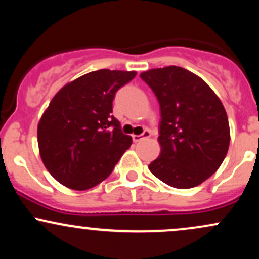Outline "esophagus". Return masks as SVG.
Wrapping results in <instances>:
<instances>
[{
    "instance_id": "34e87169",
    "label": "esophagus",
    "mask_w": 259,
    "mask_h": 259,
    "mask_svg": "<svg viewBox=\"0 0 259 259\" xmlns=\"http://www.w3.org/2000/svg\"><path fill=\"white\" fill-rule=\"evenodd\" d=\"M150 136H151V133L148 132V130H145L141 135H133V140H134V142H139V141H141V140L150 138Z\"/></svg>"
}]
</instances>
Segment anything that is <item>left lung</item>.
<instances>
[{"instance_id":"obj_1","label":"left lung","mask_w":259,"mask_h":259,"mask_svg":"<svg viewBox=\"0 0 259 259\" xmlns=\"http://www.w3.org/2000/svg\"><path fill=\"white\" fill-rule=\"evenodd\" d=\"M160 108L159 157L148 168L177 189H191L221 167L230 142L228 115L212 89L184 68L141 73Z\"/></svg>"}]
</instances>
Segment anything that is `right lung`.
<instances>
[{"label": "right lung", "instance_id": "right-lung-1", "mask_svg": "<svg viewBox=\"0 0 259 259\" xmlns=\"http://www.w3.org/2000/svg\"><path fill=\"white\" fill-rule=\"evenodd\" d=\"M135 72L101 69L62 88L37 126L45 167L62 185L88 190L109 177L133 140L112 115L113 100Z\"/></svg>", "mask_w": 259, "mask_h": 259}]
</instances>
